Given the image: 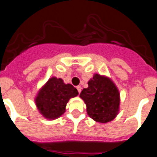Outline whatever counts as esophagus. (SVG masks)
Segmentation results:
<instances>
[{
  "label": "esophagus",
  "instance_id": "34e87169",
  "mask_svg": "<svg viewBox=\"0 0 157 157\" xmlns=\"http://www.w3.org/2000/svg\"><path fill=\"white\" fill-rule=\"evenodd\" d=\"M76 89L78 90V94H80V93H81V90H82V87L80 86H78L76 87Z\"/></svg>",
  "mask_w": 157,
  "mask_h": 157
}]
</instances>
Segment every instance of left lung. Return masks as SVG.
I'll list each match as a JSON object with an SVG mask.
<instances>
[{"instance_id":"obj_1","label":"left lung","mask_w":157,"mask_h":157,"mask_svg":"<svg viewBox=\"0 0 157 157\" xmlns=\"http://www.w3.org/2000/svg\"><path fill=\"white\" fill-rule=\"evenodd\" d=\"M83 89L80 98L86 105L89 116L99 123H105L116 118L120 106V93L109 78L95 74Z\"/></svg>"}]
</instances>
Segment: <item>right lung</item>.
<instances>
[{"label":"right lung","instance_id":"add662e5","mask_svg":"<svg viewBox=\"0 0 157 157\" xmlns=\"http://www.w3.org/2000/svg\"><path fill=\"white\" fill-rule=\"evenodd\" d=\"M78 94L73 86L63 83L61 78L52 77L38 92L35 103L44 117L54 120L64 113L69 99Z\"/></svg>","mask_w":157,"mask_h":157}]
</instances>
